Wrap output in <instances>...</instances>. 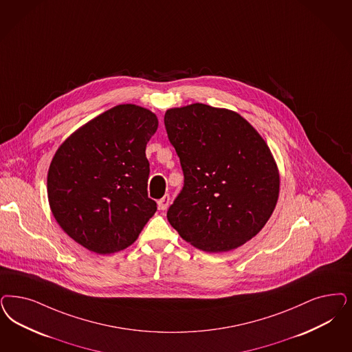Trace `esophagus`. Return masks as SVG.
Returning a JSON list of instances; mask_svg holds the SVG:
<instances>
[{
  "label": "esophagus",
  "instance_id": "obj_1",
  "mask_svg": "<svg viewBox=\"0 0 352 352\" xmlns=\"http://www.w3.org/2000/svg\"><path fill=\"white\" fill-rule=\"evenodd\" d=\"M158 209L160 210H166L170 206V196L169 195H165L162 199L158 200Z\"/></svg>",
  "mask_w": 352,
  "mask_h": 352
}]
</instances>
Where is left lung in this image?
Segmentation results:
<instances>
[{"label":"left lung","instance_id":"left-lung-1","mask_svg":"<svg viewBox=\"0 0 352 352\" xmlns=\"http://www.w3.org/2000/svg\"><path fill=\"white\" fill-rule=\"evenodd\" d=\"M184 186L168 210L170 225L206 252H228L265 226L279 195L269 146L241 114L206 104L165 113Z\"/></svg>","mask_w":352,"mask_h":352}]
</instances>
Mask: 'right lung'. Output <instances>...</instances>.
Returning <instances> with one entry per match:
<instances>
[{
    "label": "right lung",
    "mask_w": 352,
    "mask_h": 352,
    "mask_svg": "<svg viewBox=\"0 0 352 352\" xmlns=\"http://www.w3.org/2000/svg\"><path fill=\"white\" fill-rule=\"evenodd\" d=\"M157 127L153 111L117 105L75 130L52 158V214L88 251L110 255L127 248L156 213L146 192V148Z\"/></svg>",
    "instance_id": "1"
}]
</instances>
